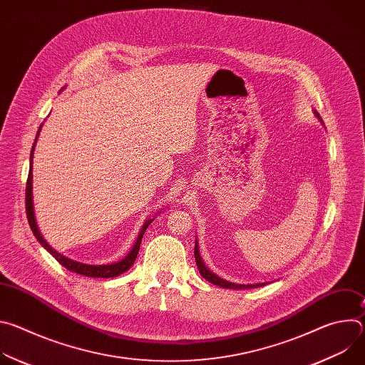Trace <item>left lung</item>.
Wrapping results in <instances>:
<instances>
[{
    "instance_id": "obj_1",
    "label": "left lung",
    "mask_w": 365,
    "mask_h": 365,
    "mask_svg": "<svg viewBox=\"0 0 365 365\" xmlns=\"http://www.w3.org/2000/svg\"><path fill=\"white\" fill-rule=\"evenodd\" d=\"M317 117L321 120L322 123V118L319 117V114L315 111ZM195 259H196V266H197V270L200 273V276L207 280L210 283L215 284V286H220V287H224V289H234V290H240V289H251V287H259V286H266L267 283H255V284H237V283H232V282H227L221 277H218L215 273H212L210 269H207L203 263V259L200 258V254H199V247H197V240L195 241Z\"/></svg>"
}]
</instances>
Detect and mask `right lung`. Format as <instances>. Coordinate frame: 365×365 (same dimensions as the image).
Returning <instances> with one entry per match:
<instances>
[{
    "label": "right lung",
    "mask_w": 365,
    "mask_h": 365,
    "mask_svg": "<svg viewBox=\"0 0 365 365\" xmlns=\"http://www.w3.org/2000/svg\"><path fill=\"white\" fill-rule=\"evenodd\" d=\"M40 130H41V125L37 131V137L40 134ZM37 137L34 140V144H33V148H31V153H30V170H29V178H27V186H26V212H27V220H29V225L34 234V237L37 238V241L51 254L53 255L58 262L68 270L73 272V273H78V274H82V276H86V277H101V279H108V277H117L120 274H123L124 272H127L135 262L137 258V254H138V250H140V244H141V238L147 230V227L153 222V220H147L135 240V244L134 247L131 248V251L123 258L120 259V262L117 263H111V264H102V266H91V264H83V263H78V262H73V259L59 254L56 250L51 248L46 240L43 238V235L40 234L38 231V227H37V222H36V217H34V207H33V170H31V162H33V151H34V145H36V141H37Z\"/></svg>",
    "instance_id": "obj_1"
}]
</instances>
